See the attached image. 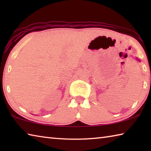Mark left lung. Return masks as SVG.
<instances>
[{"instance_id":"8db88e82","label":"left lung","mask_w":151,"mask_h":151,"mask_svg":"<svg viewBox=\"0 0 151 151\" xmlns=\"http://www.w3.org/2000/svg\"><path fill=\"white\" fill-rule=\"evenodd\" d=\"M137 60H139V61H140V60L139 59V58H137Z\"/></svg>"}]
</instances>
